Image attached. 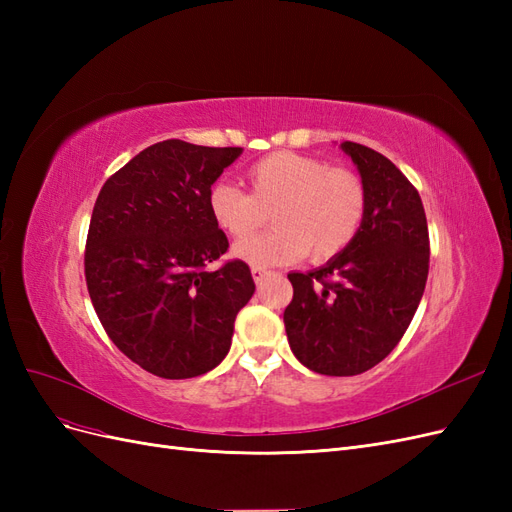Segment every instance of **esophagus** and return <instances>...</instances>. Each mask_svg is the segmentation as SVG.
Wrapping results in <instances>:
<instances>
[{
    "label": "esophagus",
    "instance_id": "obj_1",
    "mask_svg": "<svg viewBox=\"0 0 512 512\" xmlns=\"http://www.w3.org/2000/svg\"><path fill=\"white\" fill-rule=\"evenodd\" d=\"M267 269H262V267H252V277H254V282L256 284H260L262 280H265V277H267Z\"/></svg>",
    "mask_w": 512,
    "mask_h": 512
}]
</instances>
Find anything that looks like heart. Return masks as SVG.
<instances>
[{
  "mask_svg": "<svg viewBox=\"0 0 512 512\" xmlns=\"http://www.w3.org/2000/svg\"><path fill=\"white\" fill-rule=\"evenodd\" d=\"M252 192L218 181L209 213L226 235L242 239L274 213L276 228L235 245V256L254 267L292 265L309 254L327 262L342 254L365 222L367 190L348 168L297 151H275L250 168Z\"/></svg>",
  "mask_w": 512,
  "mask_h": 512,
  "instance_id": "b5f03b06",
  "label": "heart"
}]
</instances>
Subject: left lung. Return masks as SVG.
<instances>
[{
	"mask_svg": "<svg viewBox=\"0 0 512 512\" xmlns=\"http://www.w3.org/2000/svg\"><path fill=\"white\" fill-rule=\"evenodd\" d=\"M367 190L365 222L346 250L290 273L284 312L290 350L316 374L356 376L404 337L425 292L429 230L414 185L382 153L344 141Z\"/></svg>",
	"mask_w": 512,
	"mask_h": 512,
	"instance_id": "1",
	"label": "left lung"
}]
</instances>
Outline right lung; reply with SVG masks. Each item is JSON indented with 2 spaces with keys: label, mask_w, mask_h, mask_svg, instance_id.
Segmentation results:
<instances>
[{
  "label": "right lung",
  "mask_w": 512,
  "mask_h": 512,
  "mask_svg": "<svg viewBox=\"0 0 512 512\" xmlns=\"http://www.w3.org/2000/svg\"><path fill=\"white\" fill-rule=\"evenodd\" d=\"M241 151L170 138L98 194L85 243L89 297L111 342L153 376L183 380L220 365L256 290L239 258L207 269L228 252L209 190Z\"/></svg>",
  "instance_id": "obj_1"
}]
</instances>
